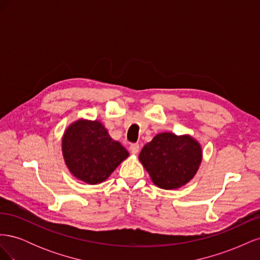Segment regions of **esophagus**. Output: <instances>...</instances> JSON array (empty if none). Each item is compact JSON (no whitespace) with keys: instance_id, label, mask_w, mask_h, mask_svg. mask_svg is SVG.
<instances>
[{"instance_id":"esophagus-1","label":"esophagus","mask_w":260,"mask_h":260,"mask_svg":"<svg viewBox=\"0 0 260 260\" xmlns=\"http://www.w3.org/2000/svg\"><path fill=\"white\" fill-rule=\"evenodd\" d=\"M140 151V145L139 144H131L130 145V152L133 154V155H137Z\"/></svg>"}]
</instances>
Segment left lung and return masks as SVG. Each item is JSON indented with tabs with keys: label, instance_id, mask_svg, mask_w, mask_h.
I'll list each match as a JSON object with an SVG mask.
<instances>
[{
	"label": "left lung",
	"instance_id": "1",
	"mask_svg": "<svg viewBox=\"0 0 260 260\" xmlns=\"http://www.w3.org/2000/svg\"><path fill=\"white\" fill-rule=\"evenodd\" d=\"M139 159L155 185L175 190L196 175L202 162V147L191 136L162 132L144 145Z\"/></svg>",
	"mask_w": 260,
	"mask_h": 260
}]
</instances>
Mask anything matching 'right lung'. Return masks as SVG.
<instances>
[{
	"label": "right lung",
	"mask_w": 260,
	"mask_h": 260,
	"mask_svg": "<svg viewBox=\"0 0 260 260\" xmlns=\"http://www.w3.org/2000/svg\"><path fill=\"white\" fill-rule=\"evenodd\" d=\"M62 156L73 176L88 184H99L129 156L118 141L109 137L98 120L79 119L66 129L61 139Z\"/></svg>",
	"instance_id": "right-lung-1"
}]
</instances>
